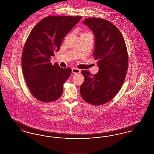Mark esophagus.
Returning <instances> with one entry per match:
<instances>
[{
    "label": "esophagus",
    "mask_w": 154,
    "mask_h": 154,
    "mask_svg": "<svg viewBox=\"0 0 154 154\" xmlns=\"http://www.w3.org/2000/svg\"><path fill=\"white\" fill-rule=\"evenodd\" d=\"M80 73V70L77 69V68H73L72 69V73L74 74H79Z\"/></svg>",
    "instance_id": "1"
}]
</instances>
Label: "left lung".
<instances>
[{"instance_id": "8db88e82", "label": "left lung", "mask_w": 154, "mask_h": 154, "mask_svg": "<svg viewBox=\"0 0 154 154\" xmlns=\"http://www.w3.org/2000/svg\"><path fill=\"white\" fill-rule=\"evenodd\" d=\"M83 23L95 36L93 57L99 72L93 75L81 71L85 79L81 85V95L86 102L100 106L112 99L124 82L128 67L127 48L121 32L110 21L93 17Z\"/></svg>"}]
</instances>
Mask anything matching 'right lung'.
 Instances as JSON below:
<instances>
[{
    "instance_id": "add662e5",
    "label": "right lung",
    "mask_w": 154,
    "mask_h": 154,
    "mask_svg": "<svg viewBox=\"0 0 154 154\" xmlns=\"http://www.w3.org/2000/svg\"><path fill=\"white\" fill-rule=\"evenodd\" d=\"M81 16H48L31 30L22 51V73L32 95L42 102L58 100L72 73L50 62L63 38L80 21Z\"/></svg>"
}]
</instances>
